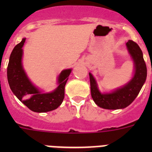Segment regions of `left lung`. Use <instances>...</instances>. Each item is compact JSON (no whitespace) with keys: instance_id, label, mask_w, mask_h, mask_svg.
I'll return each instance as SVG.
<instances>
[{"instance_id":"obj_1","label":"left lung","mask_w":152,"mask_h":152,"mask_svg":"<svg viewBox=\"0 0 152 152\" xmlns=\"http://www.w3.org/2000/svg\"><path fill=\"white\" fill-rule=\"evenodd\" d=\"M126 48L134 63L133 76L121 88L109 93H101L96 79L89 73L91 96L98 107L107 110L124 109L130 105L140 92L147 77V68L140 47L132 40L126 42Z\"/></svg>"}]
</instances>
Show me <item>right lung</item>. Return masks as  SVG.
Returning a JSON list of instances; mask_svg holds the SVG:
<instances>
[{
  "label": "right lung",
  "instance_id": "1",
  "mask_svg": "<svg viewBox=\"0 0 152 152\" xmlns=\"http://www.w3.org/2000/svg\"><path fill=\"white\" fill-rule=\"evenodd\" d=\"M23 38L12 51L7 66V80L13 94L30 110L45 113L59 107L64 97V86L72 68L64 69L58 77V87L49 93H43L31 82L23 67Z\"/></svg>",
  "mask_w": 152,
  "mask_h": 152
}]
</instances>
